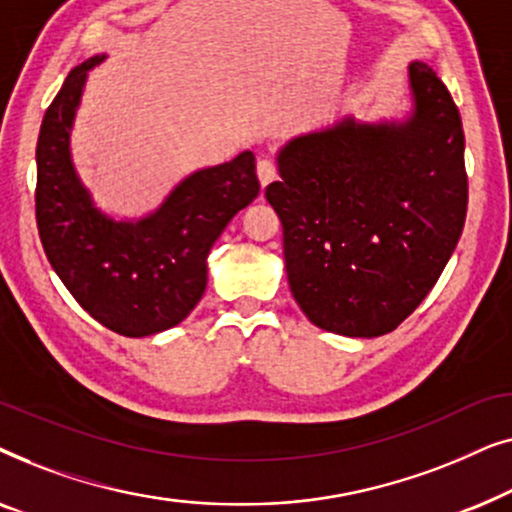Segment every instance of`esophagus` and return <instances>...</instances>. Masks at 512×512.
I'll return each mask as SVG.
<instances>
[{
    "mask_svg": "<svg viewBox=\"0 0 512 512\" xmlns=\"http://www.w3.org/2000/svg\"><path fill=\"white\" fill-rule=\"evenodd\" d=\"M256 172H258V181H261V186H268L270 181L277 179V167H275V163H272V160H268V158L258 160Z\"/></svg>",
    "mask_w": 512,
    "mask_h": 512,
    "instance_id": "1",
    "label": "esophagus"
}]
</instances>
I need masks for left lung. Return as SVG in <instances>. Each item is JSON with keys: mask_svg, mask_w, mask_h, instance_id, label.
Instances as JSON below:
<instances>
[{"mask_svg": "<svg viewBox=\"0 0 512 512\" xmlns=\"http://www.w3.org/2000/svg\"><path fill=\"white\" fill-rule=\"evenodd\" d=\"M412 111L293 137L265 198L282 221L293 298L347 338L391 333L438 282L466 221L464 128L445 83L408 67Z\"/></svg>", "mask_w": 512, "mask_h": 512, "instance_id": "8db88e82", "label": "left lung"}]
</instances>
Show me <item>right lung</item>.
<instances>
[{
	"instance_id": "1",
	"label": "right lung",
	"mask_w": 512,
	"mask_h": 512,
	"mask_svg": "<svg viewBox=\"0 0 512 512\" xmlns=\"http://www.w3.org/2000/svg\"><path fill=\"white\" fill-rule=\"evenodd\" d=\"M74 67L41 121L37 142V226L46 258L83 310L109 331L146 338L184 321L207 286V256L233 216L261 191L256 158L181 179L139 219H114L95 205L72 160V128L88 72Z\"/></svg>"
}]
</instances>
